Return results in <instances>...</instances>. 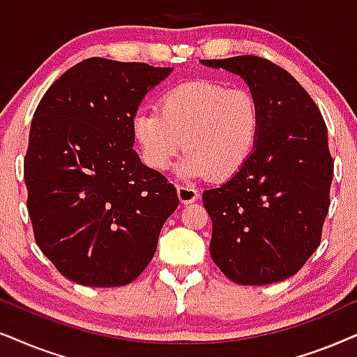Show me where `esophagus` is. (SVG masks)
I'll return each instance as SVG.
<instances>
[{
	"label": "esophagus",
	"instance_id": "esophagus-1",
	"mask_svg": "<svg viewBox=\"0 0 357 357\" xmlns=\"http://www.w3.org/2000/svg\"><path fill=\"white\" fill-rule=\"evenodd\" d=\"M197 191L194 188H178V197H179V202L181 204H191L197 199Z\"/></svg>",
	"mask_w": 357,
	"mask_h": 357
}]
</instances>
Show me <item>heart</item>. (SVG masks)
<instances>
[{"instance_id": "heart-1", "label": "heart", "mask_w": 357, "mask_h": 357, "mask_svg": "<svg viewBox=\"0 0 357 357\" xmlns=\"http://www.w3.org/2000/svg\"><path fill=\"white\" fill-rule=\"evenodd\" d=\"M261 114L250 89L213 79H194L169 88L158 112H135L132 132L145 165L168 169L184 144L179 173L186 178L217 179L238 173L253 153Z\"/></svg>"}]
</instances>
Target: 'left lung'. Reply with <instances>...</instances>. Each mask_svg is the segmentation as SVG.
<instances>
[{"label": "left lung", "mask_w": 357, "mask_h": 357, "mask_svg": "<svg viewBox=\"0 0 357 357\" xmlns=\"http://www.w3.org/2000/svg\"><path fill=\"white\" fill-rule=\"evenodd\" d=\"M201 61L241 76L261 114L246 165L202 194L212 218L211 256L236 284L284 281L321 241L333 179L326 123L302 84L273 61L255 55Z\"/></svg>", "instance_id": "8db88e82"}]
</instances>
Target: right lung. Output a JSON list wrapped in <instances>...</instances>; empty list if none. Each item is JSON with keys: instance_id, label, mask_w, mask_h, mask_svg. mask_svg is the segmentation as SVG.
<instances>
[{"instance_id": "1", "label": "right lung", "mask_w": 357, "mask_h": 357, "mask_svg": "<svg viewBox=\"0 0 357 357\" xmlns=\"http://www.w3.org/2000/svg\"><path fill=\"white\" fill-rule=\"evenodd\" d=\"M173 68L93 56L47 89L24 158L34 238L61 275L126 286L153 258L178 207L173 184L142 163L132 119Z\"/></svg>"}]
</instances>
